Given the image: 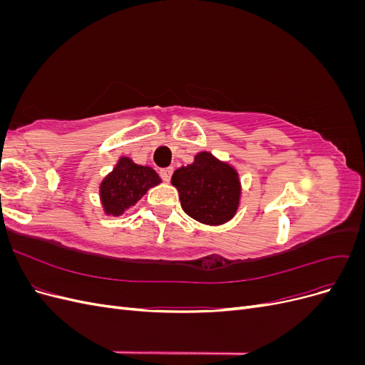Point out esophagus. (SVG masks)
I'll list each match as a JSON object with an SVG mask.
<instances>
[{
    "label": "esophagus",
    "instance_id": "1",
    "mask_svg": "<svg viewBox=\"0 0 365 365\" xmlns=\"http://www.w3.org/2000/svg\"><path fill=\"white\" fill-rule=\"evenodd\" d=\"M172 173H173V169H172V168H164V169L160 170V175H161V178H163L164 181H170Z\"/></svg>",
    "mask_w": 365,
    "mask_h": 365
}]
</instances>
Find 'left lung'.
<instances>
[{"mask_svg": "<svg viewBox=\"0 0 365 365\" xmlns=\"http://www.w3.org/2000/svg\"><path fill=\"white\" fill-rule=\"evenodd\" d=\"M184 212L207 225L225 224L237 212L240 181L230 164L210 152H201L195 161L172 175Z\"/></svg>", "mask_w": 365, "mask_h": 365, "instance_id": "left-lung-1", "label": "left lung"}]
</instances>
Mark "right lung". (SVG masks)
Returning a JSON list of instances; mask_svg holds the SVG:
<instances>
[{
  "label": "right lung",
  "mask_w": 365,
  "mask_h": 365,
  "mask_svg": "<svg viewBox=\"0 0 365 365\" xmlns=\"http://www.w3.org/2000/svg\"><path fill=\"white\" fill-rule=\"evenodd\" d=\"M161 182L158 173L149 165L135 164L128 157H121L101 184V200L106 215L120 216L134 205L153 185Z\"/></svg>",
  "instance_id": "add662e5"
}]
</instances>
